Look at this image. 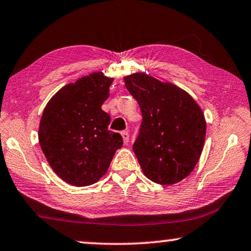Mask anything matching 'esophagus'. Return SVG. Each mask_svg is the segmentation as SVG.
Returning <instances> with one entry per match:
<instances>
[{
	"mask_svg": "<svg viewBox=\"0 0 251 251\" xmlns=\"http://www.w3.org/2000/svg\"><path fill=\"white\" fill-rule=\"evenodd\" d=\"M121 136L123 138V141H125V144H128L129 143V133H128V131H122Z\"/></svg>",
	"mask_w": 251,
	"mask_h": 251,
	"instance_id": "1",
	"label": "esophagus"
}]
</instances>
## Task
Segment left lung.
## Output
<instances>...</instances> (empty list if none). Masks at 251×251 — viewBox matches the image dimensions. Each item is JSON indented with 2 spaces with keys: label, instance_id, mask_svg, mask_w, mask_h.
<instances>
[{
  "label": "left lung",
  "instance_id": "1",
  "mask_svg": "<svg viewBox=\"0 0 251 251\" xmlns=\"http://www.w3.org/2000/svg\"><path fill=\"white\" fill-rule=\"evenodd\" d=\"M125 83L143 115L132 150L144 174L163 186L180 182L195 169L204 147L201 108L183 89L146 74L126 75Z\"/></svg>",
  "mask_w": 251,
  "mask_h": 251
}]
</instances>
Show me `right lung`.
Instances as JSON below:
<instances>
[{"mask_svg":"<svg viewBox=\"0 0 251 251\" xmlns=\"http://www.w3.org/2000/svg\"><path fill=\"white\" fill-rule=\"evenodd\" d=\"M112 82L94 72L62 87L43 112L39 145L54 172L72 186L96 183L123 145L121 134L108 130L111 118L101 110Z\"/></svg>","mask_w":251,"mask_h":251,"instance_id":"1","label":"right lung"}]
</instances>
